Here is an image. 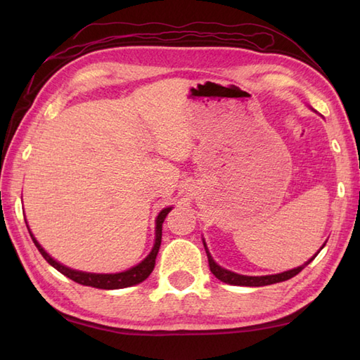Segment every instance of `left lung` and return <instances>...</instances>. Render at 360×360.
<instances>
[{
    "instance_id": "left-lung-1",
    "label": "left lung",
    "mask_w": 360,
    "mask_h": 360,
    "mask_svg": "<svg viewBox=\"0 0 360 360\" xmlns=\"http://www.w3.org/2000/svg\"><path fill=\"white\" fill-rule=\"evenodd\" d=\"M202 243H204V241H202ZM323 246H325V244H323ZM323 246L320 248V250L323 249ZM204 248H205V254H207V258H209V267H210L212 274L215 275V277H217L218 280L227 283V285H235V286H267V285H274V283L286 281V280H289V278L295 277V275H297L298 272H302V271L304 269V267H307V266L312 262V259H314V258L317 257V254L320 252V250H319L314 257H312L311 259H308V262L304 263V264L295 267V269H290V271L281 272V274H275V275H262V277H250V275H240V274H235V272H232V271H227V269H224V267L218 266V264L215 263V259H213L212 255L209 254V250H207V246H205V243H204Z\"/></svg>"
}]
</instances>
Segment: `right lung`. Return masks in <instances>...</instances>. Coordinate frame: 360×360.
<instances>
[{
	"mask_svg": "<svg viewBox=\"0 0 360 360\" xmlns=\"http://www.w3.org/2000/svg\"><path fill=\"white\" fill-rule=\"evenodd\" d=\"M172 210V207H167L164 210H160V213L156 218V238H155V246H153L151 252L147 255V258L141 262L137 266L131 267V269L119 272V274H91V272H82V271H75L71 269V267H66L63 264H60L58 262H56L48 252H46L38 241L34 238L32 232L27 231L30 233V238H32L34 244L37 246V249L40 250V254L43 255V258L48 262L52 267H56L58 272H62L63 275H66L68 278L74 280L75 283L83 286H93L97 289H122V288H128V286H134L137 283H142L145 278H148V275L155 269L156 264V255L160 248V240H162V223L165 217L168 215V212Z\"/></svg>",
	"mask_w": 360,
	"mask_h": 360,
	"instance_id": "add662e5",
	"label": "right lung"
}]
</instances>
